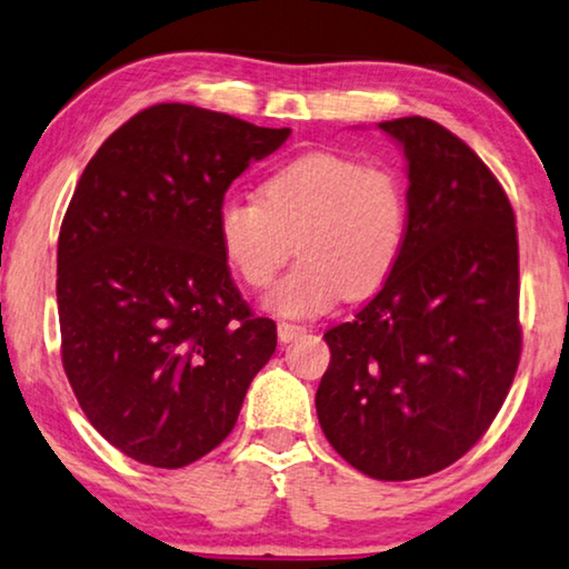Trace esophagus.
I'll return each mask as SVG.
<instances>
[{"instance_id": "obj_1", "label": "esophagus", "mask_w": 569, "mask_h": 569, "mask_svg": "<svg viewBox=\"0 0 569 569\" xmlns=\"http://www.w3.org/2000/svg\"><path fill=\"white\" fill-rule=\"evenodd\" d=\"M301 335H307V327L291 325V321H281V325H278V339H281V342H293V339H299Z\"/></svg>"}]
</instances>
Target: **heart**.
Returning <instances> with one entry per match:
<instances>
[{
    "label": "heart",
    "instance_id": "heart-1",
    "mask_svg": "<svg viewBox=\"0 0 569 569\" xmlns=\"http://www.w3.org/2000/svg\"><path fill=\"white\" fill-rule=\"evenodd\" d=\"M409 232V199L393 171L339 152H309L260 186V201L227 199L219 250L232 273L262 291L296 248L291 273L268 296L281 317L325 313L339 296L368 299L386 286Z\"/></svg>",
    "mask_w": 569,
    "mask_h": 569
}]
</instances>
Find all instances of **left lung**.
Instances as JSON below:
<instances>
[{"mask_svg": "<svg viewBox=\"0 0 569 569\" xmlns=\"http://www.w3.org/2000/svg\"><path fill=\"white\" fill-rule=\"evenodd\" d=\"M409 160V232L386 286L327 329L321 431L355 470L413 480L486 435L521 360L519 237L503 186L427 117L380 122Z\"/></svg>", "mask_w": 569, "mask_h": 569, "instance_id": "left-lung-1", "label": "left lung"}]
</instances>
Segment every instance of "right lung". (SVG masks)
<instances>
[{
    "instance_id": "obj_1",
    "label": "right lung",
    "mask_w": 569,
    "mask_h": 569,
    "mask_svg": "<svg viewBox=\"0 0 569 569\" xmlns=\"http://www.w3.org/2000/svg\"><path fill=\"white\" fill-rule=\"evenodd\" d=\"M291 130L191 104H156L89 160L58 234L61 360L101 437L152 468L222 445L276 352L217 240V211L244 168Z\"/></svg>"
}]
</instances>
